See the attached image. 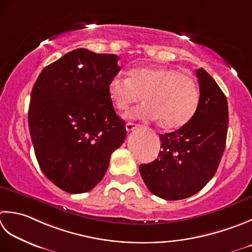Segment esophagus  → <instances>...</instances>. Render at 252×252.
Wrapping results in <instances>:
<instances>
[{"instance_id":"esophagus-1","label":"esophagus","mask_w":252,"mask_h":252,"mask_svg":"<svg viewBox=\"0 0 252 252\" xmlns=\"http://www.w3.org/2000/svg\"><path fill=\"white\" fill-rule=\"evenodd\" d=\"M137 126H139L135 125V123L127 122L126 125V131H127V132H130V131H133V130H134V129H136Z\"/></svg>"}]
</instances>
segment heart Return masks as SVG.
I'll return each mask as SVG.
<instances>
[{"mask_svg":"<svg viewBox=\"0 0 252 252\" xmlns=\"http://www.w3.org/2000/svg\"><path fill=\"white\" fill-rule=\"evenodd\" d=\"M108 95L119 110H127L143 97L145 103L131 111L129 117L158 120L164 130L188 125L200 103V92L193 78L170 67H135L129 71V77L117 74L108 84Z\"/></svg>","mask_w":252,"mask_h":252,"instance_id":"obj_1","label":"heart"}]
</instances>
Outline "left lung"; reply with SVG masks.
I'll return each instance as SVG.
<instances>
[{"instance_id":"obj_1","label":"left lung","mask_w":252,"mask_h":252,"mask_svg":"<svg viewBox=\"0 0 252 252\" xmlns=\"http://www.w3.org/2000/svg\"><path fill=\"white\" fill-rule=\"evenodd\" d=\"M200 103L191 121L174 132L159 134L158 157L140 166L149 190L174 201L195 194L213 178L225 150L228 129L227 99L204 68L195 71Z\"/></svg>"}]
</instances>
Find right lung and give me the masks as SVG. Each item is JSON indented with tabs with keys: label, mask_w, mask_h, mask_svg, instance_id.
I'll return each instance as SVG.
<instances>
[{
	"label": "right lung",
	"mask_w": 252,
	"mask_h": 252,
	"mask_svg": "<svg viewBox=\"0 0 252 252\" xmlns=\"http://www.w3.org/2000/svg\"><path fill=\"white\" fill-rule=\"evenodd\" d=\"M116 54L76 49L49 64L32 87L28 125L44 176L68 193L99 182L126 136L108 84L121 70Z\"/></svg>",
	"instance_id": "add662e5"
}]
</instances>
